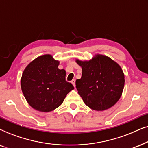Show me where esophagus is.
Segmentation results:
<instances>
[{
    "mask_svg": "<svg viewBox=\"0 0 148 148\" xmlns=\"http://www.w3.org/2000/svg\"><path fill=\"white\" fill-rule=\"evenodd\" d=\"M75 82H76V80H72V81H71V82H72V84H73V86H74V87H75V86H76V84H75Z\"/></svg>",
    "mask_w": 148,
    "mask_h": 148,
    "instance_id": "34e87169",
    "label": "esophagus"
}]
</instances>
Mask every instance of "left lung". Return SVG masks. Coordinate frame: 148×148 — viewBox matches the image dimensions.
<instances>
[{
  "label": "left lung",
  "instance_id": "left-lung-1",
  "mask_svg": "<svg viewBox=\"0 0 148 148\" xmlns=\"http://www.w3.org/2000/svg\"><path fill=\"white\" fill-rule=\"evenodd\" d=\"M76 62L82 68L76 87L84 103L90 109L103 111L116 103L125 86V75L119 64L109 57L95 55L91 60Z\"/></svg>",
  "mask_w": 148,
  "mask_h": 148
}]
</instances>
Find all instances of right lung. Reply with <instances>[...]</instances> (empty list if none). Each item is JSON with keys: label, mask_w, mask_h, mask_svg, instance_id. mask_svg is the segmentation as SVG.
<instances>
[{"label": "right lung", "mask_w": 148, "mask_h": 148, "mask_svg": "<svg viewBox=\"0 0 148 148\" xmlns=\"http://www.w3.org/2000/svg\"><path fill=\"white\" fill-rule=\"evenodd\" d=\"M51 55L39 56L23 70L21 88L27 103L38 111L49 112L62 105L67 94L74 88L66 80V71Z\"/></svg>", "instance_id": "1"}]
</instances>
